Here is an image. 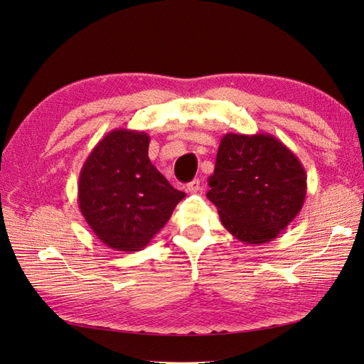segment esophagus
<instances>
[{
    "label": "esophagus",
    "instance_id": "34e87169",
    "mask_svg": "<svg viewBox=\"0 0 364 364\" xmlns=\"http://www.w3.org/2000/svg\"><path fill=\"white\" fill-rule=\"evenodd\" d=\"M200 189H203V184H200L199 178H195L193 181L187 184V191H189L191 193H198Z\"/></svg>",
    "mask_w": 364,
    "mask_h": 364
}]
</instances>
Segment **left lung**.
<instances>
[{"instance_id":"left-lung-1","label":"left lung","mask_w":364,"mask_h":364,"mask_svg":"<svg viewBox=\"0 0 364 364\" xmlns=\"http://www.w3.org/2000/svg\"><path fill=\"white\" fill-rule=\"evenodd\" d=\"M307 175L299 157L270 133H226L207 198L237 240H274L303 208Z\"/></svg>"}]
</instances>
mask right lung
<instances>
[{
  "label": "right lung",
  "instance_id": "add662e5",
  "mask_svg": "<svg viewBox=\"0 0 364 364\" xmlns=\"http://www.w3.org/2000/svg\"><path fill=\"white\" fill-rule=\"evenodd\" d=\"M145 132L115 129L99 141L79 173L77 204L107 247L138 252L166 225L186 196L148 157Z\"/></svg>",
  "mask_w": 364,
  "mask_h": 364
}]
</instances>
